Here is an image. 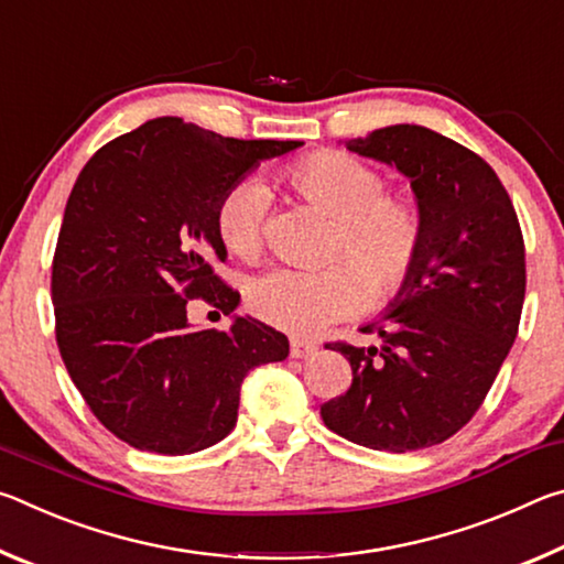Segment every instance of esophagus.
<instances>
[{"label":"esophagus","mask_w":564,"mask_h":564,"mask_svg":"<svg viewBox=\"0 0 564 564\" xmlns=\"http://www.w3.org/2000/svg\"><path fill=\"white\" fill-rule=\"evenodd\" d=\"M318 348L303 338H291V358H311Z\"/></svg>","instance_id":"obj_1"}]
</instances>
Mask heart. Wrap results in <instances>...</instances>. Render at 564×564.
Masks as SVG:
<instances>
[{
    "label": "heart",
    "mask_w": 564,
    "mask_h": 564,
    "mask_svg": "<svg viewBox=\"0 0 564 564\" xmlns=\"http://www.w3.org/2000/svg\"><path fill=\"white\" fill-rule=\"evenodd\" d=\"M281 181L303 202L336 218L323 271L275 269L248 293L251 311L269 326L313 336L330 323L356 316L373 303L398 299L417 275L427 243V221L415 198L386 191L376 166L340 151H318L281 171ZM269 188L238 181L224 191L214 212L221 246L238 261L263 253Z\"/></svg>",
    "instance_id": "heart-1"
}]
</instances>
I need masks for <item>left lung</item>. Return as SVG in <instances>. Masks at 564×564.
<instances>
[{"label": "left lung", "mask_w": 564, "mask_h": 564, "mask_svg": "<svg viewBox=\"0 0 564 564\" xmlns=\"http://www.w3.org/2000/svg\"><path fill=\"white\" fill-rule=\"evenodd\" d=\"M348 149L410 178L427 243L413 283L362 328L383 346H326L348 358L352 380L321 417L350 443L420 451L477 413L518 336L528 283L520 221L488 161L443 133L395 123Z\"/></svg>", "instance_id": "left-lung-1"}]
</instances>
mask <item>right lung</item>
I'll use <instances>...</instances> for the list:
<instances>
[{"instance_id":"add662e5","label":"right lung","mask_w":564,"mask_h":564,"mask_svg":"<svg viewBox=\"0 0 564 564\" xmlns=\"http://www.w3.org/2000/svg\"><path fill=\"white\" fill-rule=\"evenodd\" d=\"M301 141L231 139L176 117L94 154L69 194L52 261L56 346L99 423L137 451L188 455L234 431L248 370L289 356L256 318L191 328L186 305H238L214 212L259 161Z\"/></svg>"}]
</instances>
